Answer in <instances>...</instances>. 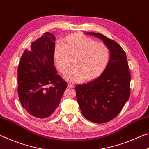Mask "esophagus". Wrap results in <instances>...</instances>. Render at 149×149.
<instances>
[{
  "instance_id": "obj_1",
  "label": "esophagus",
  "mask_w": 149,
  "mask_h": 149,
  "mask_svg": "<svg viewBox=\"0 0 149 149\" xmlns=\"http://www.w3.org/2000/svg\"><path fill=\"white\" fill-rule=\"evenodd\" d=\"M68 88H74V84H72V83L69 82L68 84Z\"/></svg>"
}]
</instances>
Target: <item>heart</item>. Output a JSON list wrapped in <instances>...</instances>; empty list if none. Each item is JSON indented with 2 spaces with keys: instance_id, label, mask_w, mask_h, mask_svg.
Wrapping results in <instances>:
<instances>
[{
  "instance_id": "heart-1",
  "label": "heart",
  "mask_w": 149,
  "mask_h": 149,
  "mask_svg": "<svg viewBox=\"0 0 149 149\" xmlns=\"http://www.w3.org/2000/svg\"><path fill=\"white\" fill-rule=\"evenodd\" d=\"M65 45L57 42L54 57L58 68L62 73L67 71L71 64V56L77 55L74 64L65 74L68 79L80 81L93 79L102 74L110 60V51L104 43L97 42L81 33L70 35L65 39Z\"/></svg>"
}]
</instances>
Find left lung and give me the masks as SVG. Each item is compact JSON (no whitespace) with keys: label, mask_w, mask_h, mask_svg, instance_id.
Segmentation results:
<instances>
[{"label":"left lung","mask_w":149,"mask_h":149,"mask_svg":"<svg viewBox=\"0 0 149 149\" xmlns=\"http://www.w3.org/2000/svg\"><path fill=\"white\" fill-rule=\"evenodd\" d=\"M102 39L110 51L107 68L97 79L75 86V94L82 114L87 120L102 123L117 116L129 99L131 74L127 56L114 40L97 33L89 32Z\"/></svg>","instance_id":"1"}]
</instances>
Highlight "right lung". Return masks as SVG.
Instances as JSON below:
<instances>
[{
	"instance_id": "right-lung-1",
	"label": "right lung",
	"mask_w": 149,
	"mask_h": 149,
	"mask_svg": "<svg viewBox=\"0 0 149 149\" xmlns=\"http://www.w3.org/2000/svg\"><path fill=\"white\" fill-rule=\"evenodd\" d=\"M55 37L46 32L26 49L17 68V93L30 115L47 118L58 107L67 82L54 65Z\"/></svg>"
}]
</instances>
